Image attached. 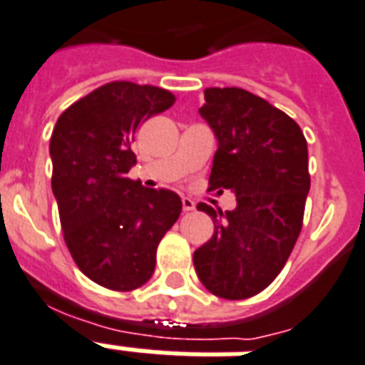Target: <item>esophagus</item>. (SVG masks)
I'll list each match as a JSON object with an SVG mask.
<instances>
[{"label":"esophagus","mask_w":365,"mask_h":365,"mask_svg":"<svg viewBox=\"0 0 365 365\" xmlns=\"http://www.w3.org/2000/svg\"><path fill=\"white\" fill-rule=\"evenodd\" d=\"M182 207L185 212H189V210H195V202L189 199V197H183L182 199Z\"/></svg>","instance_id":"34e87169"}]
</instances>
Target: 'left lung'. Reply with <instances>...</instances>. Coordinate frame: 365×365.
Returning <instances> with one entry per match:
<instances>
[{
  "mask_svg": "<svg viewBox=\"0 0 365 365\" xmlns=\"http://www.w3.org/2000/svg\"><path fill=\"white\" fill-rule=\"evenodd\" d=\"M199 113L218 139L208 189L233 191L237 207L197 205L212 218L214 235L195 250V272L216 297L249 299L274 282L299 239L308 145L291 116L241 88H207Z\"/></svg>",
  "mask_w": 365,
  "mask_h": 365,
  "instance_id": "8db88e82",
  "label": "left lung"
}]
</instances>
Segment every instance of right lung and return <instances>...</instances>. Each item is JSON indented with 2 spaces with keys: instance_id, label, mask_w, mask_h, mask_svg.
<instances>
[{
  "instance_id": "1",
  "label": "right lung",
  "mask_w": 365,
  "mask_h": 365,
  "mask_svg": "<svg viewBox=\"0 0 365 365\" xmlns=\"http://www.w3.org/2000/svg\"><path fill=\"white\" fill-rule=\"evenodd\" d=\"M174 101L157 86L108 82L72 103L53 128L51 187L65 243L101 287L133 291L149 282L158 243L180 218L174 191L128 178L138 128Z\"/></svg>"
}]
</instances>
